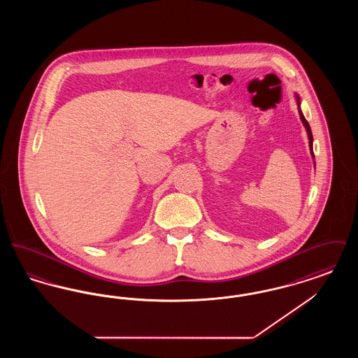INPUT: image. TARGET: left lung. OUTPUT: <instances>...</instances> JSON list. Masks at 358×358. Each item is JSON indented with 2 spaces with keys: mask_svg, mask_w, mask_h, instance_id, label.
I'll return each mask as SVG.
<instances>
[{
  "mask_svg": "<svg viewBox=\"0 0 358 358\" xmlns=\"http://www.w3.org/2000/svg\"><path fill=\"white\" fill-rule=\"evenodd\" d=\"M295 101H296L298 111H299V118H301L302 123H303V126H305V129H306L307 136H308V148H310V154H311V157H313V159H314L315 157H314V152H313V134H311L310 124H308V122H307L306 118H305V115H303V113H302V110H301V99H299V95H298V94H295ZM314 166H315V161H314Z\"/></svg>",
  "mask_w": 358,
  "mask_h": 358,
  "instance_id": "left-lung-1",
  "label": "left lung"
}]
</instances>
